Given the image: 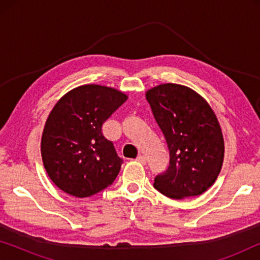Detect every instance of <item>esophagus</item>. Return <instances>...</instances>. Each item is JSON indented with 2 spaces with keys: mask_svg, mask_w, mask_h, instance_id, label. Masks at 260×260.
<instances>
[{
  "mask_svg": "<svg viewBox=\"0 0 260 260\" xmlns=\"http://www.w3.org/2000/svg\"><path fill=\"white\" fill-rule=\"evenodd\" d=\"M136 161H137V162H140V163H142V165H145V163H147V158H145L143 155H140V156H137Z\"/></svg>",
  "mask_w": 260,
  "mask_h": 260,
  "instance_id": "34e87169",
  "label": "esophagus"
}]
</instances>
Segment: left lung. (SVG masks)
I'll use <instances>...</instances> for the list:
<instances>
[{
	"label": "left lung",
	"instance_id": "1",
	"mask_svg": "<svg viewBox=\"0 0 260 260\" xmlns=\"http://www.w3.org/2000/svg\"><path fill=\"white\" fill-rule=\"evenodd\" d=\"M145 97L170 156L168 169L155 177L154 187L175 200L205 193L215 182L225 152L214 111L200 94L179 84H161Z\"/></svg>",
	"mask_w": 260,
	"mask_h": 260
}]
</instances>
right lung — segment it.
<instances>
[{
  "label": "right lung",
  "mask_w": 260,
  "mask_h": 260,
  "mask_svg": "<svg viewBox=\"0 0 260 260\" xmlns=\"http://www.w3.org/2000/svg\"><path fill=\"white\" fill-rule=\"evenodd\" d=\"M126 99L116 88L88 84L67 92L52 109L41 156L49 179L62 191L87 198L115 181L123 159L102 126Z\"/></svg>",
  "instance_id": "obj_1"
}]
</instances>
